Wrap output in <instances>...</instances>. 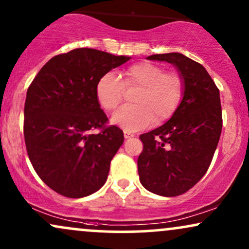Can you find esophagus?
<instances>
[{"label": "esophagus", "mask_w": 249, "mask_h": 249, "mask_svg": "<svg viewBox=\"0 0 249 249\" xmlns=\"http://www.w3.org/2000/svg\"><path fill=\"white\" fill-rule=\"evenodd\" d=\"M124 139L125 140H128V139H131V137H134V134H131V133H129V131H124Z\"/></svg>", "instance_id": "obj_1"}]
</instances>
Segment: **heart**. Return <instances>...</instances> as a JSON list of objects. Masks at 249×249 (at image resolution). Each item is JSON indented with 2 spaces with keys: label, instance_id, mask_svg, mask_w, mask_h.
<instances>
[{
  "label": "heart",
  "instance_id": "obj_1",
  "mask_svg": "<svg viewBox=\"0 0 249 249\" xmlns=\"http://www.w3.org/2000/svg\"><path fill=\"white\" fill-rule=\"evenodd\" d=\"M124 79L114 72L99 78L95 94L106 112H114L124 98V89H136L131 98L133 106L121 108L112 122L125 131L144 129L155 121L160 124L176 113L183 96V80L177 73L166 72L163 66L140 61L124 70Z\"/></svg>",
  "mask_w": 249,
  "mask_h": 249
}]
</instances>
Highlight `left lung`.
I'll return each mask as SVG.
<instances>
[{"mask_svg": "<svg viewBox=\"0 0 249 249\" xmlns=\"http://www.w3.org/2000/svg\"><path fill=\"white\" fill-rule=\"evenodd\" d=\"M148 59L174 64L184 80V95L168 122L140 135L139 176L148 191L176 197L199 182L211 164L223 128L220 95L204 66L182 53Z\"/></svg>", "mask_w": 249, "mask_h": 249, "instance_id": "obj_1", "label": "left lung"}]
</instances>
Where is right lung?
Returning a JSON list of instances; mask_svg holds the SVG:
<instances>
[{
    "instance_id": "1",
    "label": "right lung",
    "mask_w": 249,
    "mask_h": 249,
    "mask_svg": "<svg viewBox=\"0 0 249 249\" xmlns=\"http://www.w3.org/2000/svg\"><path fill=\"white\" fill-rule=\"evenodd\" d=\"M129 57L94 49L54 55L26 92L24 140L35 171L69 198L94 194L106 183L124 131L108 125L95 94L99 78ZM95 129L99 133H92Z\"/></svg>"
}]
</instances>
